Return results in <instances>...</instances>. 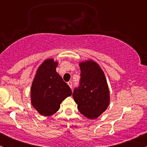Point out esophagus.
Returning <instances> with one entry per match:
<instances>
[{
  "label": "esophagus",
  "mask_w": 147,
  "mask_h": 147,
  "mask_svg": "<svg viewBox=\"0 0 147 147\" xmlns=\"http://www.w3.org/2000/svg\"><path fill=\"white\" fill-rule=\"evenodd\" d=\"M67 84H68V85L69 86V87H70V88H72V82H71V81H69V82H67Z\"/></svg>",
  "instance_id": "obj_1"
}]
</instances>
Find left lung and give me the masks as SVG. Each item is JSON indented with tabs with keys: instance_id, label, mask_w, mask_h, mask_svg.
I'll return each instance as SVG.
<instances>
[{
	"instance_id": "8db88e82",
	"label": "left lung",
	"mask_w": 147,
	"mask_h": 147,
	"mask_svg": "<svg viewBox=\"0 0 147 147\" xmlns=\"http://www.w3.org/2000/svg\"><path fill=\"white\" fill-rule=\"evenodd\" d=\"M79 87L72 93L78 109L90 119L103 113L109 104V91L102 69L95 62L88 60L80 63Z\"/></svg>"
}]
</instances>
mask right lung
<instances>
[{"label":"right lung","instance_id":"add662e5","mask_svg":"<svg viewBox=\"0 0 147 147\" xmlns=\"http://www.w3.org/2000/svg\"><path fill=\"white\" fill-rule=\"evenodd\" d=\"M57 62L45 60L39 67L31 87V103L43 116L55 113L60 103L72 94V90L56 72Z\"/></svg>","mask_w":147,"mask_h":147}]
</instances>
